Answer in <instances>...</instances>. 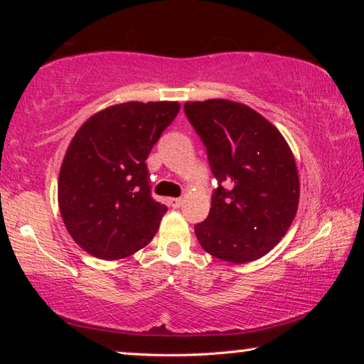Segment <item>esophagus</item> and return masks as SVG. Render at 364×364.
I'll return each instance as SVG.
<instances>
[{
  "mask_svg": "<svg viewBox=\"0 0 364 364\" xmlns=\"http://www.w3.org/2000/svg\"><path fill=\"white\" fill-rule=\"evenodd\" d=\"M183 204H184V200L181 199V197H171V199H168V205L173 208H180Z\"/></svg>",
  "mask_w": 364,
  "mask_h": 364,
  "instance_id": "esophagus-1",
  "label": "esophagus"
}]
</instances>
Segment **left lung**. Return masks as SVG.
Returning <instances> with one entry per match:
<instances>
[{"mask_svg": "<svg viewBox=\"0 0 364 364\" xmlns=\"http://www.w3.org/2000/svg\"><path fill=\"white\" fill-rule=\"evenodd\" d=\"M184 114L218 180L210 213L194 228L197 241L223 262L258 260L281 241L297 213L300 181L291 147L273 123L241 102H186Z\"/></svg>", "mask_w": 364, "mask_h": 364, "instance_id": "8db88e82", "label": "left lung"}]
</instances>
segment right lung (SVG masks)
I'll return each mask as SVG.
<instances>
[{
	"label": "right lung",
	"instance_id": "1",
	"mask_svg": "<svg viewBox=\"0 0 364 364\" xmlns=\"http://www.w3.org/2000/svg\"><path fill=\"white\" fill-rule=\"evenodd\" d=\"M180 112V102L130 101L91 115L60 165L58 202L67 231L102 260L151 242L167 207L154 200L146 159Z\"/></svg>",
	"mask_w": 364,
	"mask_h": 364
}]
</instances>
